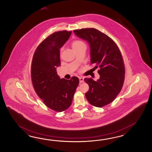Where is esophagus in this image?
Masks as SVG:
<instances>
[{"mask_svg":"<svg viewBox=\"0 0 152 152\" xmlns=\"http://www.w3.org/2000/svg\"><path fill=\"white\" fill-rule=\"evenodd\" d=\"M79 80H80V83H83L84 82V78L82 77H79Z\"/></svg>","mask_w":152,"mask_h":152,"instance_id":"34e87169","label":"esophagus"}]
</instances>
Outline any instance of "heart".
Here are the masks:
<instances>
[{
    "mask_svg": "<svg viewBox=\"0 0 152 152\" xmlns=\"http://www.w3.org/2000/svg\"><path fill=\"white\" fill-rule=\"evenodd\" d=\"M71 46L72 48L74 50V51H76L77 50H78L80 48H81L82 47H86V45L83 41H82L79 40H74L71 43ZM62 50L61 49L60 52H61Z\"/></svg>",
    "mask_w": 152,
    "mask_h": 152,
    "instance_id": "1",
    "label": "heart"
}]
</instances>
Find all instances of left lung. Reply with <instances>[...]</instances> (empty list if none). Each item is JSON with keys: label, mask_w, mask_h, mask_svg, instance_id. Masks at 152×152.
Here are the masks:
<instances>
[{"label": "left lung", "mask_w": 152, "mask_h": 152, "mask_svg": "<svg viewBox=\"0 0 152 152\" xmlns=\"http://www.w3.org/2000/svg\"><path fill=\"white\" fill-rule=\"evenodd\" d=\"M78 37L88 42L91 48V64L99 68L100 78H84L89 85L86 97L91 105L101 107L115 100L121 91L125 78L124 61L117 44L107 35L95 28L74 31Z\"/></svg>", "instance_id": "obj_1"}]
</instances>
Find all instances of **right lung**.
I'll return each instance as SVG.
<instances>
[{"instance_id":"add662e5","label":"right lung","mask_w":152,"mask_h":152,"mask_svg":"<svg viewBox=\"0 0 152 152\" xmlns=\"http://www.w3.org/2000/svg\"><path fill=\"white\" fill-rule=\"evenodd\" d=\"M71 31H59L49 35L37 46L31 66L35 91L48 108L63 112L72 104L79 79H61L57 67L61 66L59 50L71 35Z\"/></svg>"}]
</instances>
